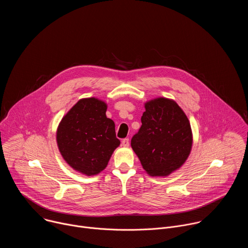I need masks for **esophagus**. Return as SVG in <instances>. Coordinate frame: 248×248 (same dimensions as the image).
<instances>
[{
    "label": "esophagus",
    "mask_w": 248,
    "mask_h": 248,
    "mask_svg": "<svg viewBox=\"0 0 248 248\" xmlns=\"http://www.w3.org/2000/svg\"><path fill=\"white\" fill-rule=\"evenodd\" d=\"M122 145L124 146V147L129 146V139H128V138H124V139L122 140Z\"/></svg>",
    "instance_id": "obj_1"
}]
</instances>
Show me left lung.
Instances as JSON below:
<instances>
[{
  "mask_svg": "<svg viewBox=\"0 0 248 248\" xmlns=\"http://www.w3.org/2000/svg\"><path fill=\"white\" fill-rule=\"evenodd\" d=\"M131 147L150 175H168L187 159L192 134L189 121L175 102L158 98L145 104Z\"/></svg>",
  "mask_w": 248,
  "mask_h": 248,
  "instance_id": "1",
  "label": "left lung"
}]
</instances>
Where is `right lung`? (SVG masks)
<instances>
[{
	"instance_id": "right-lung-1",
	"label": "right lung",
	"mask_w": 248,
	"mask_h": 248,
	"mask_svg": "<svg viewBox=\"0 0 248 248\" xmlns=\"http://www.w3.org/2000/svg\"><path fill=\"white\" fill-rule=\"evenodd\" d=\"M107 105L95 98L79 100L62 118L57 131L60 152L75 170L94 175L103 170L121 141Z\"/></svg>"
}]
</instances>
